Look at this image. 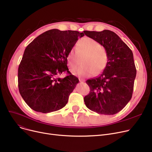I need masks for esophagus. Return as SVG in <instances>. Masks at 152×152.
Instances as JSON below:
<instances>
[{
  "instance_id": "1",
  "label": "esophagus",
  "mask_w": 152,
  "mask_h": 152,
  "mask_svg": "<svg viewBox=\"0 0 152 152\" xmlns=\"http://www.w3.org/2000/svg\"><path fill=\"white\" fill-rule=\"evenodd\" d=\"M79 82H81V83L85 82V80H84V79H79Z\"/></svg>"
}]
</instances>
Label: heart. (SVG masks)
Instances as JSON below:
<instances>
[{
    "label": "heart",
    "instance_id": "obj_1",
    "mask_svg": "<svg viewBox=\"0 0 152 152\" xmlns=\"http://www.w3.org/2000/svg\"><path fill=\"white\" fill-rule=\"evenodd\" d=\"M83 66L71 69V73L81 77H90L93 74L99 75L106 68L108 57L106 50L102 45L91 37H84L79 40L76 48L73 47L67 55V63L69 68L76 67L80 58Z\"/></svg>",
    "mask_w": 152,
    "mask_h": 152
}]
</instances>
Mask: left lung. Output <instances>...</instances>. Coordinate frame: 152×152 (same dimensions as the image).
I'll list each match as a JSON object with an SVG mask.
<instances>
[{
    "label": "left lung",
    "mask_w": 152,
    "mask_h": 152,
    "mask_svg": "<svg viewBox=\"0 0 152 152\" xmlns=\"http://www.w3.org/2000/svg\"><path fill=\"white\" fill-rule=\"evenodd\" d=\"M84 33L103 46L108 57L103 73L86 81L91 91L84 98L85 104L99 114L115 115L127 104L132 95L136 76L132 52L111 31H85Z\"/></svg>",
    "instance_id": "1"
}]
</instances>
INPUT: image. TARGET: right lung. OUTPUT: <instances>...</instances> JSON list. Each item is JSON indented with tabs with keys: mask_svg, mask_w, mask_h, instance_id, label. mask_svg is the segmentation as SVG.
Instances as JSON below:
<instances>
[{
	"mask_svg": "<svg viewBox=\"0 0 152 152\" xmlns=\"http://www.w3.org/2000/svg\"><path fill=\"white\" fill-rule=\"evenodd\" d=\"M84 36L76 31L53 29L26 47L18 67V81L20 95L31 109L47 113L66 105L79 79L69 72L64 78L57 76L68 72L67 55Z\"/></svg>",
	"mask_w": 152,
	"mask_h": 152,
	"instance_id": "obj_1",
	"label": "right lung"
}]
</instances>
